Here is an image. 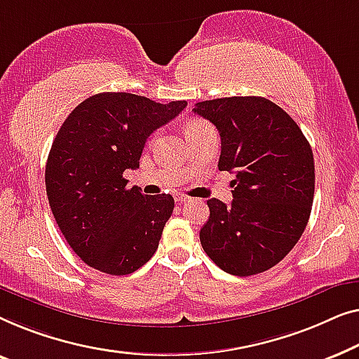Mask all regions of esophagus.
I'll return each mask as SVG.
<instances>
[{"label":"esophagus","mask_w":359,"mask_h":359,"mask_svg":"<svg viewBox=\"0 0 359 359\" xmlns=\"http://www.w3.org/2000/svg\"><path fill=\"white\" fill-rule=\"evenodd\" d=\"M175 201H179V203H185V201H189V196L175 195Z\"/></svg>","instance_id":"obj_1"}]
</instances>
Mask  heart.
Wrapping results in <instances>:
<instances>
[{"label": "heart", "mask_w": 359, "mask_h": 359, "mask_svg": "<svg viewBox=\"0 0 359 359\" xmlns=\"http://www.w3.org/2000/svg\"><path fill=\"white\" fill-rule=\"evenodd\" d=\"M205 128H210V123H206L205 120H190V122L184 127L187 138H190V136L200 133V131H203Z\"/></svg>", "instance_id": "b5f03b06"}]
</instances>
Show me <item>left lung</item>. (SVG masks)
I'll use <instances>...</instances> for the list:
<instances>
[{
  "label": "left lung",
  "mask_w": 359,
  "mask_h": 359,
  "mask_svg": "<svg viewBox=\"0 0 359 359\" xmlns=\"http://www.w3.org/2000/svg\"><path fill=\"white\" fill-rule=\"evenodd\" d=\"M219 131V170L236 174L231 205L206 201L200 231L206 255L236 276L270 270L304 232L314 200V156L285 110L265 97H223L195 104Z\"/></svg>",
  "instance_id": "obj_1"
}]
</instances>
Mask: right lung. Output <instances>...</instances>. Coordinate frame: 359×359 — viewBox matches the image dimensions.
Wrapping results in <instances>:
<instances>
[{
	"label": "right lung",
	"mask_w": 359,
	"mask_h": 359,
	"mask_svg": "<svg viewBox=\"0 0 359 359\" xmlns=\"http://www.w3.org/2000/svg\"><path fill=\"white\" fill-rule=\"evenodd\" d=\"M185 107V100L159 104L100 93L63 122L45 165V187L60 231L84 264L120 276L154 255L174 198L127 189L123 172L140 168L148 136Z\"/></svg>",
	"instance_id": "add662e5"
}]
</instances>
